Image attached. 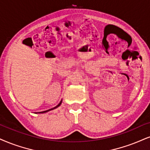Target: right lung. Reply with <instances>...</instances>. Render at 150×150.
Listing matches in <instances>:
<instances>
[{"mask_svg":"<svg viewBox=\"0 0 150 150\" xmlns=\"http://www.w3.org/2000/svg\"><path fill=\"white\" fill-rule=\"evenodd\" d=\"M61 103H62V101H60V103H58V105H57L55 107H54V108H51V109H49V110H45V111H42V112H40V113H44V112H48V111H49V110H53V109H55V108H58V107L60 106V105L61 104Z\"/></svg>","mask_w":150,"mask_h":150,"instance_id":"1","label":"right lung"}]
</instances>
